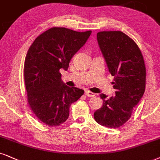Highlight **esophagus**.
Listing matches in <instances>:
<instances>
[{"label": "esophagus", "instance_id": "34e87169", "mask_svg": "<svg viewBox=\"0 0 160 160\" xmlns=\"http://www.w3.org/2000/svg\"><path fill=\"white\" fill-rule=\"evenodd\" d=\"M85 94H86L87 97H88V98H93V97L95 96L94 93L90 92V91H88V90L85 91Z\"/></svg>", "mask_w": 160, "mask_h": 160}]
</instances>
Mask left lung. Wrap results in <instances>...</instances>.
<instances>
[{
  "mask_svg": "<svg viewBox=\"0 0 160 160\" xmlns=\"http://www.w3.org/2000/svg\"><path fill=\"white\" fill-rule=\"evenodd\" d=\"M100 48L108 71L114 76L115 96L107 99L100 94L102 106L94 114V120L107 128H116L129 120L133 108L142 98L145 89V69L143 56L131 38L120 31L97 34Z\"/></svg>",
  "mask_w": 160,
  "mask_h": 160,
  "instance_id": "8db88e82",
  "label": "left lung"
}]
</instances>
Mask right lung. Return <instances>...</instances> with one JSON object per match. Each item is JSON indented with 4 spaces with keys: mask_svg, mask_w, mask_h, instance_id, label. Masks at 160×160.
I'll return each mask as SVG.
<instances>
[{
    "mask_svg": "<svg viewBox=\"0 0 160 160\" xmlns=\"http://www.w3.org/2000/svg\"><path fill=\"white\" fill-rule=\"evenodd\" d=\"M91 34L53 27L38 36L28 50L24 62L28 102L35 116L48 126L65 122L71 104L83 94L81 88L62 81L60 70L67 71L71 59Z\"/></svg>",
    "mask_w": 160,
    "mask_h": 160,
    "instance_id": "1",
    "label": "right lung"
}]
</instances>
